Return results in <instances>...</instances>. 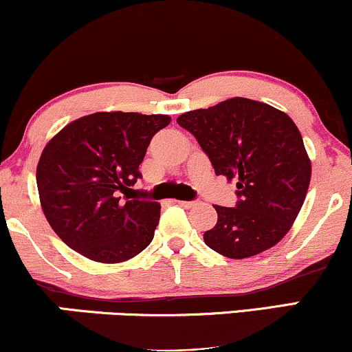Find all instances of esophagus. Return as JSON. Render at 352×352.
Segmentation results:
<instances>
[{
	"label": "esophagus",
	"mask_w": 352,
	"mask_h": 352,
	"mask_svg": "<svg viewBox=\"0 0 352 352\" xmlns=\"http://www.w3.org/2000/svg\"><path fill=\"white\" fill-rule=\"evenodd\" d=\"M177 204H179L180 207H184V208H192V207H195L197 201H185V200H179V201H177Z\"/></svg>",
	"instance_id": "obj_1"
}]
</instances>
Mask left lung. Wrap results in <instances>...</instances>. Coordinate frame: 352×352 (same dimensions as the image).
<instances>
[{"instance_id": "1", "label": "left lung", "mask_w": 352, "mask_h": 352, "mask_svg": "<svg viewBox=\"0 0 352 352\" xmlns=\"http://www.w3.org/2000/svg\"><path fill=\"white\" fill-rule=\"evenodd\" d=\"M199 140L217 175L236 180V207L213 205L207 246L243 260L266 252L293 227L306 199L311 160L292 117L265 102L232 98L177 119Z\"/></svg>"}]
</instances>
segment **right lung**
<instances>
[{"label": "right lung", "mask_w": 352, "mask_h": 352, "mask_svg": "<svg viewBox=\"0 0 352 352\" xmlns=\"http://www.w3.org/2000/svg\"><path fill=\"white\" fill-rule=\"evenodd\" d=\"M164 114L96 112L72 120L47 142L36 168L44 217L69 248L99 263H120L151 245L157 201L119 192L140 179L152 137L170 124Z\"/></svg>", "instance_id": "1"}]
</instances>
